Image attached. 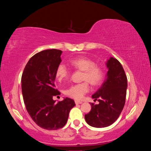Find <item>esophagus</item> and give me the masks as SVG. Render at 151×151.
I'll use <instances>...</instances> for the list:
<instances>
[{"instance_id":"obj_1","label":"esophagus","mask_w":151,"mask_h":151,"mask_svg":"<svg viewBox=\"0 0 151 151\" xmlns=\"http://www.w3.org/2000/svg\"><path fill=\"white\" fill-rule=\"evenodd\" d=\"M75 103H76V104H82V103H83V102H82V101H75Z\"/></svg>"}]
</instances>
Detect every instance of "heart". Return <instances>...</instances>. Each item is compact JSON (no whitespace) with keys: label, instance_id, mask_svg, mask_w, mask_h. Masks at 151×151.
Instances as JSON below:
<instances>
[{"label":"heart","instance_id":"b5f03b06","mask_svg":"<svg viewBox=\"0 0 151 151\" xmlns=\"http://www.w3.org/2000/svg\"><path fill=\"white\" fill-rule=\"evenodd\" d=\"M70 65L76 70L83 71V83L75 84L66 89L65 94L71 98L81 99L90 89L89 83L93 86H97L100 84L104 78V70L100 65H96L93 60L86 57H80L73 58L70 60ZM56 77L60 82L64 81L69 75V70L64 65L60 64L57 66L55 73Z\"/></svg>","mask_w":151,"mask_h":151}]
</instances>
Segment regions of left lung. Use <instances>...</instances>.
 Here are the masks:
<instances>
[{
  "instance_id": "8db88e82",
  "label": "left lung",
  "mask_w": 151,
  "mask_h": 151,
  "mask_svg": "<svg viewBox=\"0 0 151 151\" xmlns=\"http://www.w3.org/2000/svg\"><path fill=\"white\" fill-rule=\"evenodd\" d=\"M108 72L101 88L92 97L99 103H91V111L85 115L86 122L93 127L102 128L116 121L124 108L127 78L119 61L111 57L106 63Z\"/></svg>"
}]
</instances>
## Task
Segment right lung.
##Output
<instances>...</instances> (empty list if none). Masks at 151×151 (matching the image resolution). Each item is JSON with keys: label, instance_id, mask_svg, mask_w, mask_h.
<instances>
[{"label": "right lung", "instance_id": "obj_1", "mask_svg": "<svg viewBox=\"0 0 151 151\" xmlns=\"http://www.w3.org/2000/svg\"><path fill=\"white\" fill-rule=\"evenodd\" d=\"M62 51L42 50L30 58L22 75V93L27 112L38 126L47 130L61 129L67 122L70 109L75 106L73 99L66 97L56 101L60 94L55 88L56 69L61 62Z\"/></svg>", "mask_w": 151, "mask_h": 151}]
</instances>
